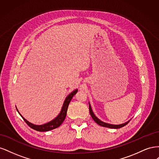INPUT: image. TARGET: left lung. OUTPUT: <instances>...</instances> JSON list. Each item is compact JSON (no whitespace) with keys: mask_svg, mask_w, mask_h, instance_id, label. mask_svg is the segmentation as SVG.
Segmentation results:
<instances>
[{"mask_svg":"<svg viewBox=\"0 0 159 159\" xmlns=\"http://www.w3.org/2000/svg\"><path fill=\"white\" fill-rule=\"evenodd\" d=\"M89 113H90V115H91V117L93 118V119L94 120V121L96 123H98V125H99L100 126L105 127H108V128H111V129H119V128H121V127H123L124 126H125L126 125L128 124V123L129 122V121H127L126 123L121 124V125H112V124H109V123L103 122L102 121H101L100 119H99L97 117L95 116V114L93 112L92 109H91V107L89 103Z\"/></svg>","mask_w":159,"mask_h":159,"instance_id":"left-lung-1","label":"left lung"}]
</instances>
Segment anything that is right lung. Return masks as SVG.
Masks as SVG:
<instances>
[{
  "label": "right lung",
  "mask_w": 159,
  "mask_h": 159,
  "mask_svg": "<svg viewBox=\"0 0 159 159\" xmlns=\"http://www.w3.org/2000/svg\"><path fill=\"white\" fill-rule=\"evenodd\" d=\"M78 92V89H75L74 91H72V92L69 94L68 96H67L65 101H64V103L63 104V106H62V108L61 109V111L59 113V115H57V116L52 120V121L45 123L44 125H34V124H32L31 123H30L29 121H28L26 119L24 118L22 115L18 112V111L16 108L17 111L18 112V113L20 115V116L22 117V119H24V121H25L26 124L28 125V126L30 127H31L32 129L36 130V131H40V132H44V131H50V130L52 129H54L57 127H60L61 123L64 122V119L66 117V114H67V110H68V105L70 102H71V100L72 99V98L74 97V95H75V93Z\"/></svg>",
  "instance_id": "obj_1"
}]
</instances>
